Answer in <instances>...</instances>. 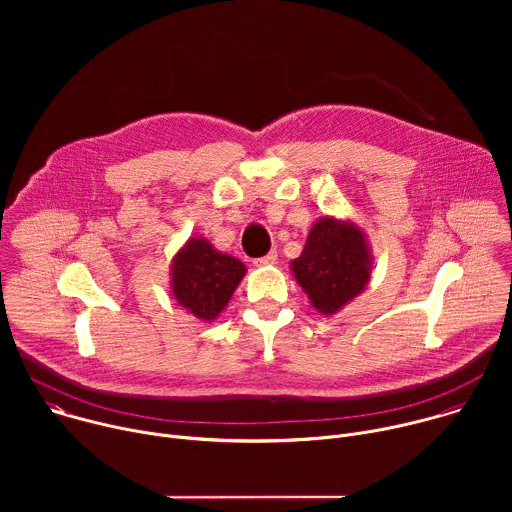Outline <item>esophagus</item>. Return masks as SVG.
I'll return each mask as SVG.
<instances>
[{"mask_svg": "<svg viewBox=\"0 0 512 512\" xmlns=\"http://www.w3.org/2000/svg\"><path fill=\"white\" fill-rule=\"evenodd\" d=\"M257 267H265V265H275L277 263V253L275 251H271V253H267L265 257H259V259H255L253 261Z\"/></svg>", "mask_w": 512, "mask_h": 512, "instance_id": "esophagus-1", "label": "esophagus"}]
</instances>
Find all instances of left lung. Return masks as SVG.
<instances>
[{
    "label": "left lung",
    "instance_id": "8db88e82",
    "mask_svg": "<svg viewBox=\"0 0 512 512\" xmlns=\"http://www.w3.org/2000/svg\"><path fill=\"white\" fill-rule=\"evenodd\" d=\"M289 269L312 308L334 316L371 281L373 253L367 233L348 218L320 216L310 229L302 255L289 263Z\"/></svg>",
    "mask_w": 512,
    "mask_h": 512
}]
</instances>
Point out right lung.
<instances>
[{"label": "right lung", "instance_id": "right-lung-1", "mask_svg": "<svg viewBox=\"0 0 512 512\" xmlns=\"http://www.w3.org/2000/svg\"><path fill=\"white\" fill-rule=\"evenodd\" d=\"M243 261L216 251L204 237H190L174 255L170 291L178 306L194 318L212 322L221 314L245 277Z\"/></svg>", "mask_w": 512, "mask_h": 512}]
</instances>
